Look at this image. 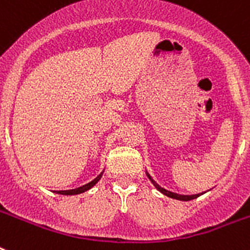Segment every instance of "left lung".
<instances>
[{
  "label": "left lung",
  "instance_id": "8db88e82",
  "mask_svg": "<svg viewBox=\"0 0 250 250\" xmlns=\"http://www.w3.org/2000/svg\"><path fill=\"white\" fill-rule=\"evenodd\" d=\"M146 175H148V178L150 179V182H152L153 184H154V187H156L157 189L160 190L161 193H164L165 196H167V197L175 198V200H180V201H190V200H193V198H196V197H198V196H200V194H192V196H184V194H178V193H174V192H170V190H166V189H165V188H162V187L158 186V184H157V183L154 182V180H153L152 176H150V175H149V174H146Z\"/></svg>",
  "mask_w": 250,
  "mask_h": 250
}]
</instances>
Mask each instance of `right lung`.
Returning a JSON list of instances; mask_svg holds the SVG:
<instances>
[{
    "instance_id": "obj_1",
    "label": "right lung",
    "mask_w": 250,
    "mask_h": 250,
    "mask_svg": "<svg viewBox=\"0 0 250 250\" xmlns=\"http://www.w3.org/2000/svg\"><path fill=\"white\" fill-rule=\"evenodd\" d=\"M101 176H102V172H101V174H100V175H98L97 178L93 179V180H92V182H90V183H88V184H85V186H83V187H79V188H75V189H70V190H56V192H57V193H60V194H66V196H70V194H79V193H83V192H85V190L90 189V188H92V187H93L94 184H96V183H97L98 180L101 179Z\"/></svg>"
}]
</instances>
